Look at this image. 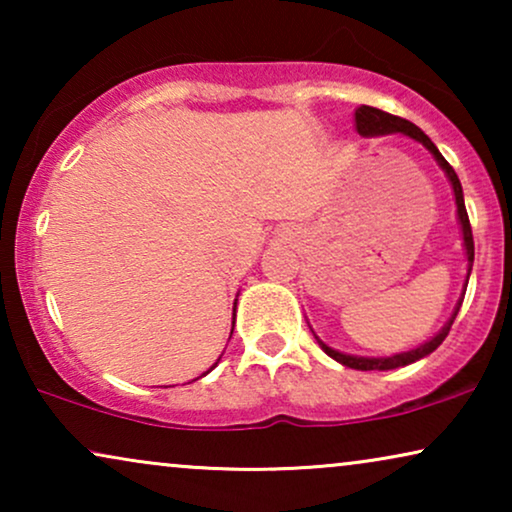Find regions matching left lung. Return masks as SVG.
<instances>
[{"label": "left lung", "mask_w": 512, "mask_h": 512, "mask_svg": "<svg viewBox=\"0 0 512 512\" xmlns=\"http://www.w3.org/2000/svg\"><path fill=\"white\" fill-rule=\"evenodd\" d=\"M354 128L359 135L363 137H375V135H391V132H403V135H408L412 139H417V142H422L426 149L433 153V158L438 160V165L443 167L447 179L452 181V188H454V200H457V214H459V221H461V230H464V247H466V256H468V275H471V268H473V256H475V247H473V230H471V221H468V214H466V205H464V191H461V184H459V177L457 172L452 170V165L447 163L443 158V153L436 149V144L431 142L429 137L424 135L422 130L417 128L415 123L405 121L401 116H391L387 111L382 109H375V107H366V104H361V107L354 109ZM464 300V298H461ZM461 300L457 303V310H454L452 319L447 321L443 326V331H440L436 338H431L429 342H424V345H419L417 349H410V352H403V354H394V356H382V359H366V356H349V354H342V352H335L324 342L319 340V345L324 352L331 356V359L340 361L342 366L347 368H354V370H394V368H401V366H408V363H415L419 359H424L426 354H431L433 349H438L440 342L447 338V333H450V328L454 324V317H457L459 307H461Z\"/></svg>", "instance_id": "8db88e82"}]
</instances>
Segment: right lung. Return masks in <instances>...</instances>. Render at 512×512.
Here are the masks:
<instances>
[{
  "instance_id": "add662e5",
  "label": "right lung",
  "mask_w": 512,
  "mask_h": 512,
  "mask_svg": "<svg viewBox=\"0 0 512 512\" xmlns=\"http://www.w3.org/2000/svg\"><path fill=\"white\" fill-rule=\"evenodd\" d=\"M214 366H216V363H214ZM214 366H212V368H214ZM212 368H209V370H212ZM209 370H207V373H209Z\"/></svg>"
}]
</instances>
